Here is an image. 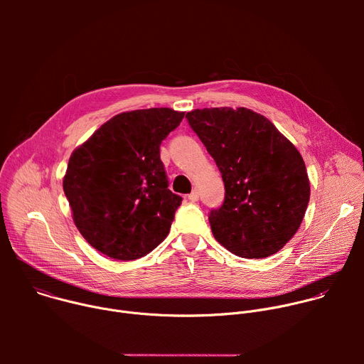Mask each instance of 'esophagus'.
Instances as JSON below:
<instances>
[{"instance_id":"esophagus-1","label":"esophagus","mask_w":364,"mask_h":364,"mask_svg":"<svg viewBox=\"0 0 364 364\" xmlns=\"http://www.w3.org/2000/svg\"><path fill=\"white\" fill-rule=\"evenodd\" d=\"M188 200L190 201H197L198 200V191L196 188L188 194Z\"/></svg>"}]
</instances>
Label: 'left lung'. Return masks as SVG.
Returning a JSON list of instances; mask_svg holds the SVG:
<instances>
[{
  "label": "left lung",
  "mask_w": 364,
  "mask_h": 364,
  "mask_svg": "<svg viewBox=\"0 0 364 364\" xmlns=\"http://www.w3.org/2000/svg\"><path fill=\"white\" fill-rule=\"evenodd\" d=\"M186 118L225 183V201L209 215L215 239L246 259L277 253L296 233L309 201L298 149L269 119L246 108H204Z\"/></svg>",
  "instance_id": "1"
}]
</instances>
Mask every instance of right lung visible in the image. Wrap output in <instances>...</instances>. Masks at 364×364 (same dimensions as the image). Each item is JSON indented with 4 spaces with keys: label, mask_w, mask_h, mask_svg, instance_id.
Instances as JSON below:
<instances>
[{
    "label": "right lung",
    "mask_w": 364,
    "mask_h": 364,
    "mask_svg": "<svg viewBox=\"0 0 364 364\" xmlns=\"http://www.w3.org/2000/svg\"><path fill=\"white\" fill-rule=\"evenodd\" d=\"M184 112H122L77 146L63 190L82 236L100 253L134 261L168 235L181 197L168 188L160 145Z\"/></svg>",
    "instance_id": "1"
}]
</instances>
